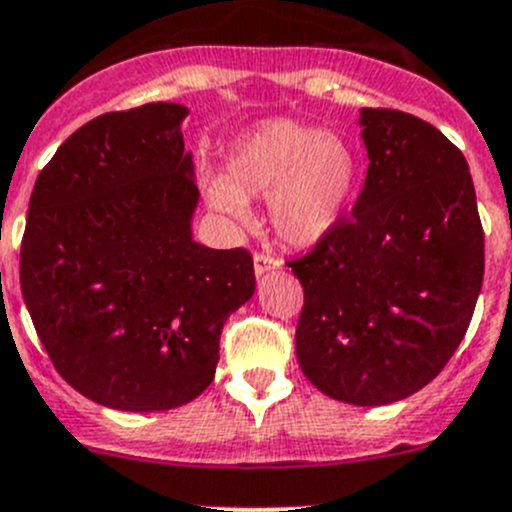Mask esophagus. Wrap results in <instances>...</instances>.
<instances>
[{"label":"esophagus","instance_id":"obj_1","mask_svg":"<svg viewBox=\"0 0 512 512\" xmlns=\"http://www.w3.org/2000/svg\"><path fill=\"white\" fill-rule=\"evenodd\" d=\"M273 268H278V258L268 256V254H256L254 256V273L256 278H263L268 271H273Z\"/></svg>","mask_w":512,"mask_h":512}]
</instances>
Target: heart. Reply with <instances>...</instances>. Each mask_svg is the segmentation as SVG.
<instances>
[{"instance_id": "b5f03b06", "label": "heart", "mask_w": 512, "mask_h": 512, "mask_svg": "<svg viewBox=\"0 0 512 512\" xmlns=\"http://www.w3.org/2000/svg\"><path fill=\"white\" fill-rule=\"evenodd\" d=\"M361 181V159L346 136L293 119H268L234 141L224 176L206 179V199L244 221L246 199H268L273 231L296 249L331 236Z\"/></svg>"}]
</instances>
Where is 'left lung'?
<instances>
[{
	"label": "left lung",
	"instance_id": "obj_1",
	"mask_svg": "<svg viewBox=\"0 0 512 512\" xmlns=\"http://www.w3.org/2000/svg\"><path fill=\"white\" fill-rule=\"evenodd\" d=\"M366 186L353 214L291 261L303 286L296 356L308 381L353 406L413 396L463 341L485 244L465 156L435 126L361 109Z\"/></svg>",
	"mask_w": 512,
	"mask_h": 512
}]
</instances>
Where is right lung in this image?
<instances>
[{
  "label": "right lung",
  "instance_id": "obj_1",
  "mask_svg": "<svg viewBox=\"0 0 512 512\" xmlns=\"http://www.w3.org/2000/svg\"><path fill=\"white\" fill-rule=\"evenodd\" d=\"M189 109L171 101L101 114L34 184L22 296L59 376L94 403L154 413L214 381L226 318L256 291L246 249L194 241Z\"/></svg>",
  "mask_w": 512,
  "mask_h": 512
}]
</instances>
